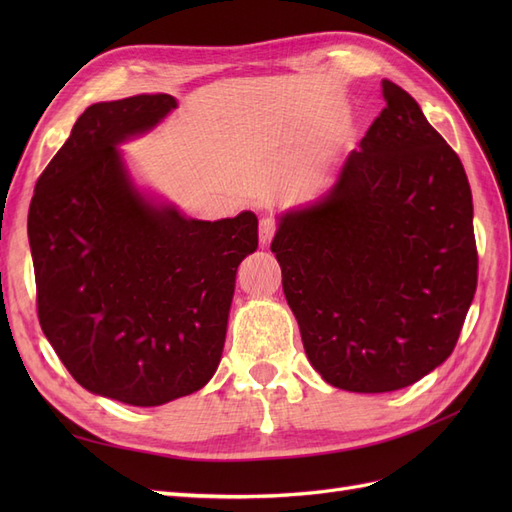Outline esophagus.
<instances>
[{
  "instance_id": "esophagus-1",
  "label": "esophagus",
  "mask_w": 512,
  "mask_h": 512,
  "mask_svg": "<svg viewBox=\"0 0 512 512\" xmlns=\"http://www.w3.org/2000/svg\"><path fill=\"white\" fill-rule=\"evenodd\" d=\"M277 232V222L273 218H265L260 222V245L267 247Z\"/></svg>"
}]
</instances>
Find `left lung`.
Instances as JSON below:
<instances>
[{
	"label": "left lung",
	"instance_id": "8db88e82",
	"mask_svg": "<svg viewBox=\"0 0 512 512\" xmlns=\"http://www.w3.org/2000/svg\"><path fill=\"white\" fill-rule=\"evenodd\" d=\"M386 106L320 203L288 211L271 243L318 374L389 393L442 365L478 280L472 192L421 106L382 81Z\"/></svg>",
	"mask_w": 512,
	"mask_h": 512
}]
</instances>
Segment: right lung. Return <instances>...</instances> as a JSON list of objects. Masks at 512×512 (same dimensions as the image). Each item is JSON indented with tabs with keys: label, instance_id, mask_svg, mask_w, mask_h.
<instances>
[{
	"label": "right lung",
	"instance_id": "right-lung-1",
	"mask_svg": "<svg viewBox=\"0 0 512 512\" xmlns=\"http://www.w3.org/2000/svg\"><path fill=\"white\" fill-rule=\"evenodd\" d=\"M177 100L141 94L91 104L38 177L27 235L40 327L83 389L130 406L190 395L220 365L252 211L188 220L134 188L117 145Z\"/></svg>",
	"mask_w": 512,
	"mask_h": 512
}]
</instances>
